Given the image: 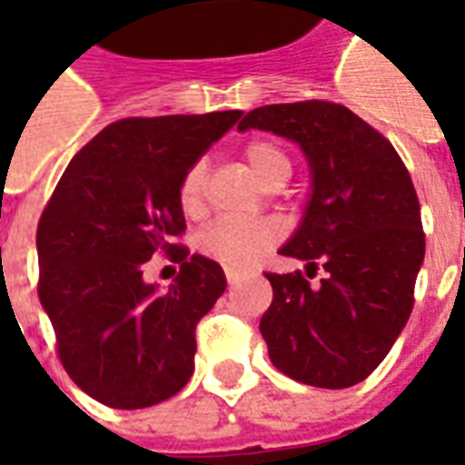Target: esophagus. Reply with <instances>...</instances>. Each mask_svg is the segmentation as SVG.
Wrapping results in <instances>:
<instances>
[{
	"label": "esophagus",
	"instance_id": "esophagus-1",
	"mask_svg": "<svg viewBox=\"0 0 465 465\" xmlns=\"http://www.w3.org/2000/svg\"><path fill=\"white\" fill-rule=\"evenodd\" d=\"M226 282L229 283H239V279L243 276V272H239V269H226Z\"/></svg>",
	"mask_w": 465,
	"mask_h": 465
}]
</instances>
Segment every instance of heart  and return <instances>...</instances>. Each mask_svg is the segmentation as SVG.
Returning <instances> with one entry per match:
<instances>
[{"mask_svg":"<svg viewBox=\"0 0 465 465\" xmlns=\"http://www.w3.org/2000/svg\"><path fill=\"white\" fill-rule=\"evenodd\" d=\"M243 156L259 176V182L269 189H279L292 179V156L282 143L272 139H252L243 146ZM206 173L209 162H196L183 172L179 182V206L183 213L196 216L203 209L206 193ZM282 239V226L273 219H216L199 232V252L223 266H249L263 252Z\"/></svg>","mask_w":465,"mask_h":465,"instance_id":"heart-1","label":"heart"}]
</instances>
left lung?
Instances as JSON below:
<instances>
[{
  "label": "left lung",
  "instance_id": "left-lung-1",
  "mask_svg": "<svg viewBox=\"0 0 465 465\" xmlns=\"http://www.w3.org/2000/svg\"><path fill=\"white\" fill-rule=\"evenodd\" d=\"M239 129L292 139L312 169L302 226L282 246L306 273H266L269 359L306 386L349 389L386 359L413 309L426 236L409 169L383 134L333 102L259 106ZM316 271L324 276L312 284Z\"/></svg>",
  "mask_w": 465,
  "mask_h": 465
}]
</instances>
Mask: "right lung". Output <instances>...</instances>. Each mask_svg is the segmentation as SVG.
I'll return each instance as SVG.
<instances>
[{"mask_svg":"<svg viewBox=\"0 0 465 465\" xmlns=\"http://www.w3.org/2000/svg\"><path fill=\"white\" fill-rule=\"evenodd\" d=\"M242 112L132 116L96 134L62 173L36 226L39 302L79 389L112 409L172 399L193 373L196 323L226 289L223 269L176 243L183 172ZM166 252L169 292L143 282Z\"/></svg>","mask_w":465,"mask_h":465,"instance_id":"1","label":"right lung"}]
</instances>
